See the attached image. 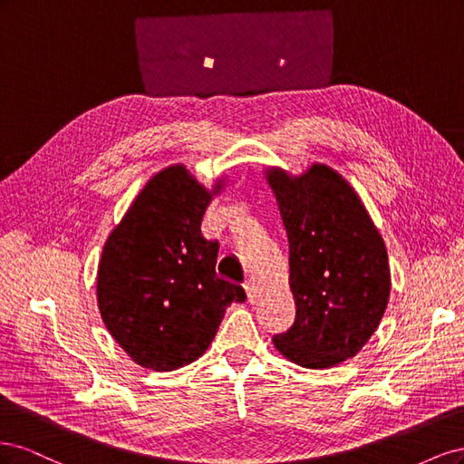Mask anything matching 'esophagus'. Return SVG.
<instances>
[{"mask_svg":"<svg viewBox=\"0 0 464 464\" xmlns=\"http://www.w3.org/2000/svg\"><path fill=\"white\" fill-rule=\"evenodd\" d=\"M244 288H246V294H247V300L249 302H256L259 298V288L256 286L254 280H246Z\"/></svg>","mask_w":464,"mask_h":464,"instance_id":"esophagus-1","label":"esophagus"}]
</instances>
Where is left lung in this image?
Here are the masks:
<instances>
[{
  "mask_svg": "<svg viewBox=\"0 0 464 464\" xmlns=\"http://www.w3.org/2000/svg\"><path fill=\"white\" fill-rule=\"evenodd\" d=\"M288 236L296 319L273 336L302 368H333L356 356L379 327L391 292L387 249L354 188L325 164L302 176L266 168Z\"/></svg>",
  "mask_w": 464,
  "mask_h": 464,
  "instance_id": "1",
  "label": "left lung"
}]
</instances>
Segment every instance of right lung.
<instances>
[{
  "mask_svg": "<svg viewBox=\"0 0 464 464\" xmlns=\"http://www.w3.org/2000/svg\"><path fill=\"white\" fill-rule=\"evenodd\" d=\"M222 189H207L184 164L154 174L111 230L96 275L102 321L143 368L172 372L213 343L224 312L244 302L242 286L217 276L218 242L201 220Z\"/></svg>",
  "mask_w": 464,
  "mask_h": 464,
  "instance_id": "1",
  "label": "right lung"
}]
</instances>
